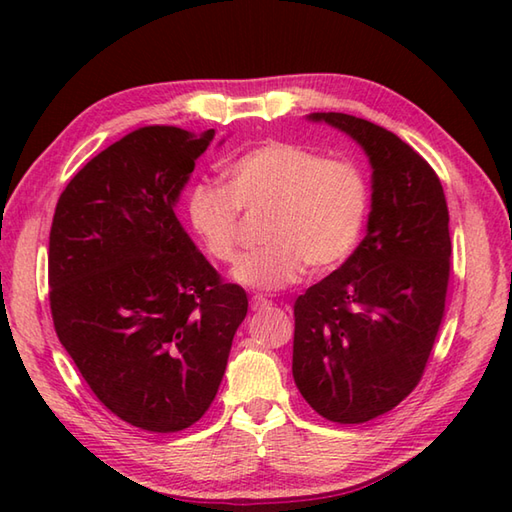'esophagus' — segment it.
<instances>
[{"label":"esophagus","mask_w":512,"mask_h":512,"mask_svg":"<svg viewBox=\"0 0 512 512\" xmlns=\"http://www.w3.org/2000/svg\"><path fill=\"white\" fill-rule=\"evenodd\" d=\"M270 306H273V301L262 297V295H255L253 299H250V308H253V310H264V308H270Z\"/></svg>","instance_id":"34e87169"}]
</instances>
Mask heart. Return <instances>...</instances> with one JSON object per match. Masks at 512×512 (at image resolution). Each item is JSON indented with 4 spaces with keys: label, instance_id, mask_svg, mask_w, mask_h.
Returning a JSON list of instances; mask_svg holds the SVG:
<instances>
[{
    "label": "heart",
    "instance_id": "obj_1",
    "mask_svg": "<svg viewBox=\"0 0 512 512\" xmlns=\"http://www.w3.org/2000/svg\"><path fill=\"white\" fill-rule=\"evenodd\" d=\"M187 211L206 253L222 264L239 257V213H264V246L242 259L235 279L279 290L299 281L308 266L328 273L354 253L369 211V182L354 160L266 140L228 165L226 189L209 182L193 187Z\"/></svg>",
    "mask_w": 512,
    "mask_h": 512
}]
</instances>
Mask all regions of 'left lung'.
I'll return each mask as SVG.
<instances>
[{"instance_id": "1", "label": "left lung", "mask_w": 512, "mask_h": 512, "mask_svg": "<svg viewBox=\"0 0 512 512\" xmlns=\"http://www.w3.org/2000/svg\"><path fill=\"white\" fill-rule=\"evenodd\" d=\"M350 134L374 167L367 235L295 301L292 376L325 420L361 424L394 409L424 374L451 273L449 209L416 149L365 118L312 114Z\"/></svg>"}]
</instances>
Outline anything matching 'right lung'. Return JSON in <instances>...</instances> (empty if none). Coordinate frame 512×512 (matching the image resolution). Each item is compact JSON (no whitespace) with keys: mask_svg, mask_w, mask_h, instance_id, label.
<instances>
[{"mask_svg":"<svg viewBox=\"0 0 512 512\" xmlns=\"http://www.w3.org/2000/svg\"><path fill=\"white\" fill-rule=\"evenodd\" d=\"M143 127L92 158L59 195L50 228V312L94 396L132 427L198 422L248 312L184 233L178 195L213 140Z\"/></svg>","mask_w":512,"mask_h":512,"instance_id":"obj_1","label":"right lung"}]
</instances>
